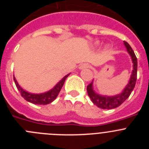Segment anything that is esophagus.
<instances>
[{"instance_id": "obj_1", "label": "esophagus", "mask_w": 149, "mask_h": 149, "mask_svg": "<svg viewBox=\"0 0 149 149\" xmlns=\"http://www.w3.org/2000/svg\"><path fill=\"white\" fill-rule=\"evenodd\" d=\"M90 67V65H89V64H88V63H83L82 65L80 66V68H81V69H84V68H88Z\"/></svg>"}]
</instances>
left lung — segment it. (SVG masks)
<instances>
[{
    "label": "left lung",
    "instance_id": "1",
    "mask_svg": "<svg viewBox=\"0 0 149 149\" xmlns=\"http://www.w3.org/2000/svg\"><path fill=\"white\" fill-rule=\"evenodd\" d=\"M124 44L127 48V52L130 54L131 58H132L133 63H134V65H134V68H133L134 69H133L132 74H131L129 83L127 84L125 89L123 90V92L121 94L117 95L116 96H112V97L101 96L96 94L93 91V82L90 83L86 87L88 95L89 96L91 101H93L94 104H95L96 106H98V107L101 109H108L109 110V109H113L117 107L120 106L124 101L130 96L134 86L136 85V77H137V59H136V55L134 54V51L130 46V45L125 41H124Z\"/></svg>",
    "mask_w": 149,
    "mask_h": 149
}]
</instances>
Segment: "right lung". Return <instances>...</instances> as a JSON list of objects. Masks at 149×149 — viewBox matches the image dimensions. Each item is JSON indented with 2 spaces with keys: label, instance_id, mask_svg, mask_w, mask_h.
<instances>
[{
  "label": "right lung",
  "instance_id": "obj_1",
  "mask_svg": "<svg viewBox=\"0 0 149 149\" xmlns=\"http://www.w3.org/2000/svg\"><path fill=\"white\" fill-rule=\"evenodd\" d=\"M68 75H69V74L63 77L61 81H60L58 84H56L53 89H51V90L48 91V92H47V93H42V94H31V93H27V92L24 90V89L18 85V82H17L16 80H15V77H13V79H14V81H15V86H16L17 89H18L19 93H21V95H22L26 101H29L30 103L35 104L45 105L51 103V102L57 97L59 93H60L62 87H63V84H64L65 79H66V77H68Z\"/></svg>",
  "mask_w": 149,
  "mask_h": 149
}]
</instances>
